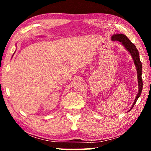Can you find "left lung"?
I'll use <instances>...</instances> for the list:
<instances>
[{"label":"left lung","instance_id":"1","mask_svg":"<svg viewBox=\"0 0 151 151\" xmlns=\"http://www.w3.org/2000/svg\"><path fill=\"white\" fill-rule=\"evenodd\" d=\"M111 39L112 40L114 41H119V42H122V44L124 45V47H125L126 49H127L128 51L131 53L132 55V58H133L134 63H135V65L136 68H137V80H138V86H139V91H138L137 96H136L135 100L134 101L133 106H132L131 109H133L134 105L137 102V99L139 98L140 95L142 93V87H143V82H142V63L140 61L139 59V52H138L137 49L136 48L135 45L133 44L131 42V40H129V38H127L125 35L124 34H114L113 35L112 37H111Z\"/></svg>","mask_w":151,"mask_h":151}]
</instances>
